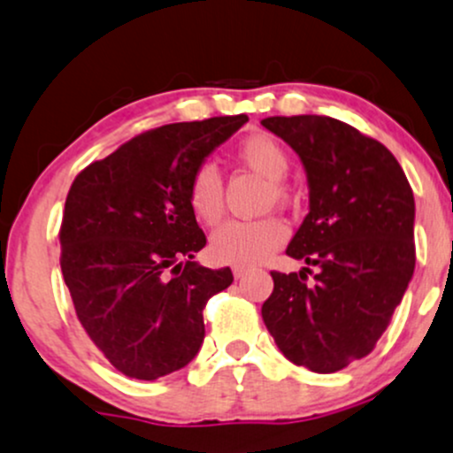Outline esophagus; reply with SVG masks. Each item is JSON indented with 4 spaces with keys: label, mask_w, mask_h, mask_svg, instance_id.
<instances>
[{
    "label": "esophagus",
    "mask_w": 453,
    "mask_h": 453,
    "mask_svg": "<svg viewBox=\"0 0 453 453\" xmlns=\"http://www.w3.org/2000/svg\"><path fill=\"white\" fill-rule=\"evenodd\" d=\"M247 273H250V268H245V266H234V277H236V280H242V277H245Z\"/></svg>",
    "instance_id": "obj_1"
}]
</instances>
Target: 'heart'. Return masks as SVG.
Listing matches in <instances>:
<instances>
[{"label":"heart","instance_id":"b5f03b06","mask_svg":"<svg viewBox=\"0 0 453 453\" xmlns=\"http://www.w3.org/2000/svg\"><path fill=\"white\" fill-rule=\"evenodd\" d=\"M236 161L268 180V202H286L290 197L283 178L290 170L286 148L268 133H253L238 142ZM187 203L193 217L203 226H217L223 217V185L212 165L193 172L187 187ZM288 226L280 217H262L253 221H227L211 238V256L221 265L253 266L266 260L286 242Z\"/></svg>","mask_w":453,"mask_h":453}]
</instances>
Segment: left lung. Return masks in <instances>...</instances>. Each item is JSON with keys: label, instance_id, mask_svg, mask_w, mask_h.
Segmentation results:
<instances>
[{"label": "left lung", "instance_id": "left-lung-1", "mask_svg": "<svg viewBox=\"0 0 453 453\" xmlns=\"http://www.w3.org/2000/svg\"><path fill=\"white\" fill-rule=\"evenodd\" d=\"M310 180V212L286 253L316 266L271 271L262 318L288 361L318 374L364 359L389 326L415 271V200L395 157L329 116H273Z\"/></svg>", "mask_w": 453, "mask_h": 453}]
</instances>
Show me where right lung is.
<instances>
[{
  "instance_id": "add662e5",
  "label": "right lung",
  "mask_w": 453,
  "mask_h": 453,
  "mask_svg": "<svg viewBox=\"0 0 453 453\" xmlns=\"http://www.w3.org/2000/svg\"><path fill=\"white\" fill-rule=\"evenodd\" d=\"M250 118L176 122L128 139L77 173L59 226V266L94 346L128 379L185 367L203 342V307L230 268L193 262L206 245L188 211L193 172Z\"/></svg>"
}]
</instances>
